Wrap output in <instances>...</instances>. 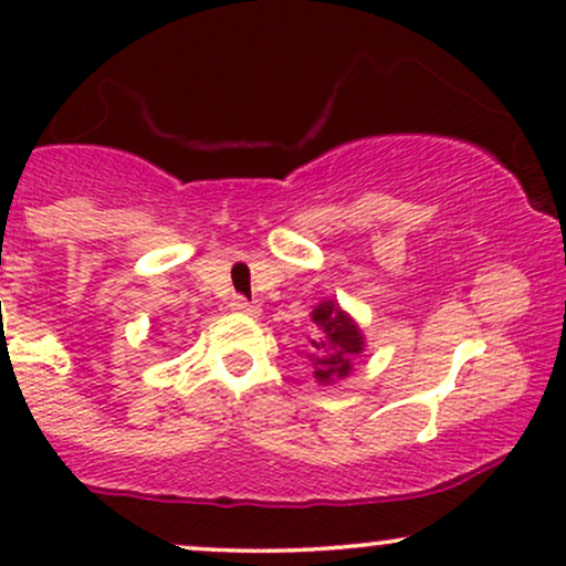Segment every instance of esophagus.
<instances>
[{
	"instance_id": "esophagus-1",
	"label": "esophagus",
	"mask_w": 566,
	"mask_h": 566,
	"mask_svg": "<svg viewBox=\"0 0 566 566\" xmlns=\"http://www.w3.org/2000/svg\"><path fill=\"white\" fill-rule=\"evenodd\" d=\"M231 311H237V314H247V316H258L261 314V305H258L255 301H247V297L237 295L231 297Z\"/></svg>"
}]
</instances>
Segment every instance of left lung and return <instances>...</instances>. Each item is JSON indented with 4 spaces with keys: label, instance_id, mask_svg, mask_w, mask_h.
Segmentation results:
<instances>
[{
    "label": "left lung",
    "instance_id": "1",
    "mask_svg": "<svg viewBox=\"0 0 566 566\" xmlns=\"http://www.w3.org/2000/svg\"><path fill=\"white\" fill-rule=\"evenodd\" d=\"M311 319L322 329L311 348L305 350L308 361H314V378L324 382H335L350 373V359L365 350V335L346 311L335 301H322L311 311Z\"/></svg>",
    "mask_w": 566,
    "mask_h": 566
}]
</instances>
